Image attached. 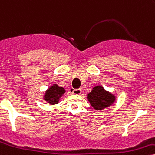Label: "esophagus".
Masks as SVG:
<instances>
[{
	"instance_id": "obj_1",
	"label": "esophagus",
	"mask_w": 155,
	"mask_h": 155,
	"mask_svg": "<svg viewBox=\"0 0 155 155\" xmlns=\"http://www.w3.org/2000/svg\"><path fill=\"white\" fill-rule=\"evenodd\" d=\"M82 93L81 89H74L72 90V93L75 95H81Z\"/></svg>"
}]
</instances>
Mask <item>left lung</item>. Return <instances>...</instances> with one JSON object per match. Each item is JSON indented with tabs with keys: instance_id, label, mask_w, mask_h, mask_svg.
Listing matches in <instances>:
<instances>
[{
	"instance_id": "1",
	"label": "left lung",
	"mask_w": 155,
	"mask_h": 155,
	"mask_svg": "<svg viewBox=\"0 0 155 155\" xmlns=\"http://www.w3.org/2000/svg\"><path fill=\"white\" fill-rule=\"evenodd\" d=\"M91 106L97 111H101L112 106L116 102V95L106 91L102 85H95L87 95Z\"/></svg>"
}]
</instances>
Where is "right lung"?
<instances>
[{
	"label": "right lung",
	"instance_id": "1",
	"mask_svg": "<svg viewBox=\"0 0 155 155\" xmlns=\"http://www.w3.org/2000/svg\"><path fill=\"white\" fill-rule=\"evenodd\" d=\"M66 92V90L62 87H60L56 83L52 84L45 91L43 99L50 105H56L60 103L62 98Z\"/></svg>",
	"mask_w": 155,
	"mask_h": 155
}]
</instances>
